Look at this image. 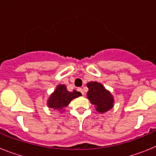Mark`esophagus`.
Segmentation results:
<instances>
[{"instance_id": "34e87169", "label": "esophagus", "mask_w": 156, "mask_h": 156, "mask_svg": "<svg viewBox=\"0 0 156 156\" xmlns=\"http://www.w3.org/2000/svg\"><path fill=\"white\" fill-rule=\"evenodd\" d=\"M77 90H78V91L80 92V93L82 94L83 95V90L82 88H78V89H77Z\"/></svg>"}]
</instances>
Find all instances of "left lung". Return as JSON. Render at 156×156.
<instances>
[{"label": "left lung", "mask_w": 156, "mask_h": 156, "mask_svg": "<svg viewBox=\"0 0 156 156\" xmlns=\"http://www.w3.org/2000/svg\"><path fill=\"white\" fill-rule=\"evenodd\" d=\"M87 86L89 88L87 96L91 104L96 105L98 112L103 113L113 107V98L102 84L97 82H90Z\"/></svg>", "instance_id": "1"}]
</instances>
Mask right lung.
I'll return each mask as SVG.
<instances>
[{"instance_id": "1", "label": "right lung", "mask_w": 156, "mask_h": 156, "mask_svg": "<svg viewBox=\"0 0 156 156\" xmlns=\"http://www.w3.org/2000/svg\"><path fill=\"white\" fill-rule=\"evenodd\" d=\"M81 93L74 90L69 92L67 90V88L65 85L59 84L56 88L55 91L50 96L48 101V105L49 108L54 109L62 111V108L66 107L70 103L72 100L80 96Z\"/></svg>"}]
</instances>
